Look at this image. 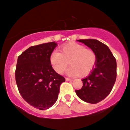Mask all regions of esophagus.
Returning a JSON list of instances; mask_svg holds the SVG:
<instances>
[{
    "label": "esophagus",
    "mask_w": 130,
    "mask_h": 130,
    "mask_svg": "<svg viewBox=\"0 0 130 130\" xmlns=\"http://www.w3.org/2000/svg\"><path fill=\"white\" fill-rule=\"evenodd\" d=\"M65 80H66V81H70V82L73 81V79L69 78H65Z\"/></svg>",
    "instance_id": "obj_1"
}]
</instances>
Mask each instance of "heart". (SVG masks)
<instances>
[{
	"label": "heart",
	"instance_id": "1",
	"mask_svg": "<svg viewBox=\"0 0 130 130\" xmlns=\"http://www.w3.org/2000/svg\"><path fill=\"white\" fill-rule=\"evenodd\" d=\"M50 61L56 72L62 74L69 65L67 73L70 75L85 76L93 69L97 61L96 52L82 45L70 43L61 48V52L54 51Z\"/></svg>",
	"mask_w": 130,
	"mask_h": 130
}]
</instances>
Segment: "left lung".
I'll use <instances>...</instances> for the list:
<instances>
[{"label": "left lung", "mask_w": 130, "mask_h": 130, "mask_svg": "<svg viewBox=\"0 0 130 130\" xmlns=\"http://www.w3.org/2000/svg\"><path fill=\"white\" fill-rule=\"evenodd\" d=\"M96 52L97 61L89 75L82 79L83 87L75 90L84 102L95 104L104 100L111 92L117 78V61L106 45L95 39H81Z\"/></svg>", "instance_id": "obj_1"}]
</instances>
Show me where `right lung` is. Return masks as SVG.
Segmentation results:
<instances>
[{"mask_svg":"<svg viewBox=\"0 0 130 130\" xmlns=\"http://www.w3.org/2000/svg\"><path fill=\"white\" fill-rule=\"evenodd\" d=\"M57 45L52 42L32 46L17 59L15 80L19 93L28 104L41 110L48 109L55 103L60 86L65 82L50 61Z\"/></svg>","mask_w":130,"mask_h":130,"instance_id":"add662e5","label":"right lung"}]
</instances>
